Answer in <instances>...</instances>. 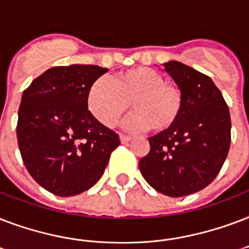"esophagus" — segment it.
I'll use <instances>...</instances> for the list:
<instances>
[{
	"label": "esophagus",
	"mask_w": 249,
	"mask_h": 249,
	"mask_svg": "<svg viewBox=\"0 0 249 249\" xmlns=\"http://www.w3.org/2000/svg\"><path fill=\"white\" fill-rule=\"evenodd\" d=\"M119 139H121V142H128L131 140L130 136H127V135H123V134L119 135Z\"/></svg>",
	"instance_id": "34e87169"
}]
</instances>
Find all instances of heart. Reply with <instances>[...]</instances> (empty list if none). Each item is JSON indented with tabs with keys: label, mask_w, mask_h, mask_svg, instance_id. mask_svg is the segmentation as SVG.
I'll return each mask as SVG.
<instances>
[{
	"label": "heart",
	"mask_w": 249,
	"mask_h": 249,
	"mask_svg": "<svg viewBox=\"0 0 249 249\" xmlns=\"http://www.w3.org/2000/svg\"><path fill=\"white\" fill-rule=\"evenodd\" d=\"M87 103L90 113L107 127L115 126L127 114L130 103L135 114L131 126L162 134L174 127L184 107L183 92L166 82L159 71L135 67L100 79L90 86Z\"/></svg>",
	"instance_id": "1"
}]
</instances>
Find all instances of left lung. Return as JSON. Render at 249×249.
Masks as SVG:
<instances>
[{
    "label": "left lung",
    "instance_id": "left-lung-1",
    "mask_svg": "<svg viewBox=\"0 0 249 249\" xmlns=\"http://www.w3.org/2000/svg\"><path fill=\"white\" fill-rule=\"evenodd\" d=\"M163 67L182 89L184 107L173 128L149 138L151 151L139 161V169L156 191L182 197L205 188L218 175L230 149V111L209 76L178 61Z\"/></svg>",
    "mask_w": 249,
    "mask_h": 249
}]
</instances>
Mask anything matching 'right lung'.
I'll use <instances>...</instances> for the list:
<instances>
[{
  "label": "right lung",
  "instance_id": "obj_1",
  "mask_svg": "<svg viewBox=\"0 0 249 249\" xmlns=\"http://www.w3.org/2000/svg\"><path fill=\"white\" fill-rule=\"evenodd\" d=\"M107 69L52 67L23 92L17 138L24 166L46 191L75 196L101 178L118 134L88 110V90Z\"/></svg>",
  "mask_w": 249,
  "mask_h": 249
}]
</instances>
